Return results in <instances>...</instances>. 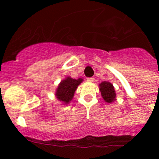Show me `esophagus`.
<instances>
[{
	"mask_svg": "<svg viewBox=\"0 0 159 159\" xmlns=\"http://www.w3.org/2000/svg\"><path fill=\"white\" fill-rule=\"evenodd\" d=\"M87 82H92L93 81H94V78H93V77H87Z\"/></svg>",
	"mask_w": 159,
	"mask_h": 159,
	"instance_id": "1",
	"label": "esophagus"
}]
</instances>
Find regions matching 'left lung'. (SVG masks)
<instances>
[{"label": "left lung", "mask_w": 159, "mask_h": 159, "mask_svg": "<svg viewBox=\"0 0 159 159\" xmlns=\"http://www.w3.org/2000/svg\"><path fill=\"white\" fill-rule=\"evenodd\" d=\"M100 92L102 93V98L107 103H112L116 101V91L113 85L109 82H102L99 84Z\"/></svg>", "instance_id": "obj_1"}]
</instances>
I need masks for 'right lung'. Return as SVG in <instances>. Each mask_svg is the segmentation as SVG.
<instances>
[{
  "label": "right lung",
  "mask_w": 159,
  "mask_h": 159,
  "mask_svg": "<svg viewBox=\"0 0 159 159\" xmlns=\"http://www.w3.org/2000/svg\"><path fill=\"white\" fill-rule=\"evenodd\" d=\"M83 79H73L72 77H67L64 80L60 82L57 87L55 96L60 102H63L65 105L70 103L74 96V93L80 83H82Z\"/></svg>",
  "instance_id": "obj_1"
}]
</instances>
